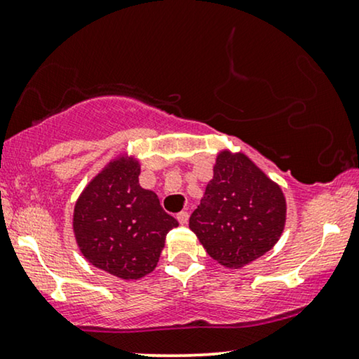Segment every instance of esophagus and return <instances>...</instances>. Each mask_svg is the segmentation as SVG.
Instances as JSON below:
<instances>
[{"instance_id": "esophagus-1", "label": "esophagus", "mask_w": 359, "mask_h": 359, "mask_svg": "<svg viewBox=\"0 0 359 359\" xmlns=\"http://www.w3.org/2000/svg\"><path fill=\"white\" fill-rule=\"evenodd\" d=\"M176 219H178V222L181 224V225H184V224H188V219H189V214L186 212V210H181V212L176 215Z\"/></svg>"}]
</instances>
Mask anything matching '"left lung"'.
<instances>
[{
	"mask_svg": "<svg viewBox=\"0 0 359 359\" xmlns=\"http://www.w3.org/2000/svg\"><path fill=\"white\" fill-rule=\"evenodd\" d=\"M284 193L243 151L220 150L189 229L210 258L240 269L268 253L281 238Z\"/></svg>",
	"mask_w": 359,
	"mask_h": 359,
	"instance_id": "left-lung-1",
	"label": "left lung"
}]
</instances>
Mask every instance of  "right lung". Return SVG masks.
<instances>
[{
  "label": "right lung",
  "instance_id": "obj_1",
  "mask_svg": "<svg viewBox=\"0 0 359 359\" xmlns=\"http://www.w3.org/2000/svg\"><path fill=\"white\" fill-rule=\"evenodd\" d=\"M139 175L137 156L116 155L93 176L73 208L78 250L93 266L124 281L154 271L166 233L178 227L158 196L142 188Z\"/></svg>",
  "mask_w": 359,
  "mask_h": 359
}]
</instances>
